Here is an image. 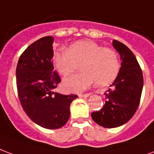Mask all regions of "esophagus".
Returning a JSON list of instances; mask_svg holds the SVG:
<instances>
[{
    "instance_id": "34e87169",
    "label": "esophagus",
    "mask_w": 154,
    "mask_h": 154,
    "mask_svg": "<svg viewBox=\"0 0 154 154\" xmlns=\"http://www.w3.org/2000/svg\"><path fill=\"white\" fill-rule=\"evenodd\" d=\"M80 98H87L90 96V94H78Z\"/></svg>"
}]
</instances>
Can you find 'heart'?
<instances>
[{"label": "heart", "mask_w": 154, "mask_h": 154, "mask_svg": "<svg viewBox=\"0 0 154 154\" xmlns=\"http://www.w3.org/2000/svg\"><path fill=\"white\" fill-rule=\"evenodd\" d=\"M53 61L58 72L64 77L77 71L82 64L79 74L67 78L64 88L77 92L85 90L96 82L98 86H106L116 79L120 64L116 51L91 40L72 43L68 49L60 48L53 54Z\"/></svg>", "instance_id": "b5f03b06"}]
</instances>
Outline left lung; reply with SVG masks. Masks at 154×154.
<instances>
[{"label":"left lung","mask_w":154,"mask_h":154,"mask_svg":"<svg viewBox=\"0 0 154 154\" xmlns=\"http://www.w3.org/2000/svg\"><path fill=\"white\" fill-rule=\"evenodd\" d=\"M112 45L121 58V67L111 89L105 92L106 101L100 111L91 113L94 121L103 128H116L128 121L137 111L143 89L142 70L132 51L119 41Z\"/></svg>","instance_id":"1"}]
</instances>
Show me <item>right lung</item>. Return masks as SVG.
<instances>
[{
	"mask_svg": "<svg viewBox=\"0 0 154 154\" xmlns=\"http://www.w3.org/2000/svg\"><path fill=\"white\" fill-rule=\"evenodd\" d=\"M54 38L46 36L31 43L20 56L16 83L20 103L32 121L48 129L61 128L69 120L70 104L78 97L55 90L60 82L53 70Z\"/></svg>",
	"mask_w": 154,
	"mask_h": 154,
	"instance_id": "right-lung-1",
	"label": "right lung"
}]
</instances>
